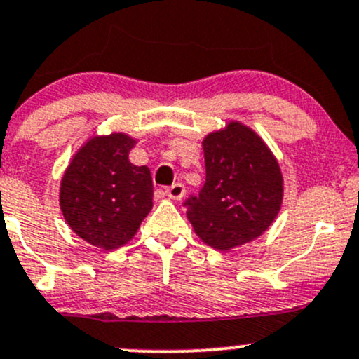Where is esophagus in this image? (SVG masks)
<instances>
[{"label":"esophagus","mask_w":359,"mask_h":359,"mask_svg":"<svg viewBox=\"0 0 359 359\" xmlns=\"http://www.w3.org/2000/svg\"><path fill=\"white\" fill-rule=\"evenodd\" d=\"M165 194L172 199H182L184 194H186V187H184V184L177 182L173 184V186L167 187V189H165Z\"/></svg>","instance_id":"34e87169"}]
</instances>
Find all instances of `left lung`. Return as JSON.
<instances>
[{"label": "left lung", "instance_id": "left-lung-1", "mask_svg": "<svg viewBox=\"0 0 359 359\" xmlns=\"http://www.w3.org/2000/svg\"><path fill=\"white\" fill-rule=\"evenodd\" d=\"M206 180L184 201L199 239L218 251L262 236L280 211V167L256 132L239 122L203 141Z\"/></svg>", "mask_w": 359, "mask_h": 359}]
</instances>
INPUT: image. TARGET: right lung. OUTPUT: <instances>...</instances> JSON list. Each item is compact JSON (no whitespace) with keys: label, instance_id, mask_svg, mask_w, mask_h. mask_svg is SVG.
I'll list each match as a JSON object with an SVG mask.
<instances>
[{"label":"right lung","instance_id":"right-lung-1","mask_svg":"<svg viewBox=\"0 0 359 359\" xmlns=\"http://www.w3.org/2000/svg\"><path fill=\"white\" fill-rule=\"evenodd\" d=\"M135 141L126 134L93 137L72 158L60 187L69 227L93 246L127 244L153 208V180L129 161Z\"/></svg>","mask_w":359,"mask_h":359}]
</instances>
